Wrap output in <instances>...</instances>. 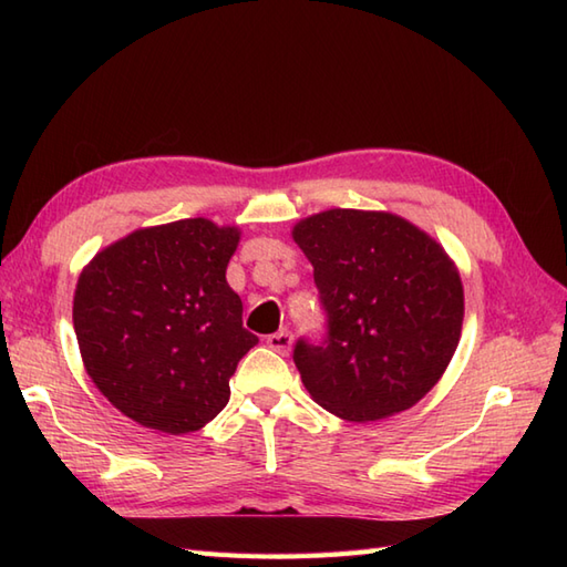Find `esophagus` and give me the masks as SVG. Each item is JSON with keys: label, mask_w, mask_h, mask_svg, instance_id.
<instances>
[{"label": "esophagus", "mask_w": 567, "mask_h": 567, "mask_svg": "<svg viewBox=\"0 0 567 567\" xmlns=\"http://www.w3.org/2000/svg\"><path fill=\"white\" fill-rule=\"evenodd\" d=\"M268 346L272 348L275 353H280V355H287L290 353V348H292V333L290 331H277V333H270L268 336Z\"/></svg>", "instance_id": "obj_1"}]
</instances>
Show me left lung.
I'll return each mask as SVG.
<instances>
[{"label": "left lung", "mask_w": 567, "mask_h": 567, "mask_svg": "<svg viewBox=\"0 0 567 567\" xmlns=\"http://www.w3.org/2000/svg\"><path fill=\"white\" fill-rule=\"evenodd\" d=\"M292 238L327 311L323 343L295 346L311 400L360 424L414 406L461 341L463 282L449 252L390 212L329 209Z\"/></svg>", "instance_id": "left-lung-1"}]
</instances>
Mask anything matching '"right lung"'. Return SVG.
<instances>
[{"instance_id":"add662e5","label":"right lung","mask_w":567,"mask_h":567,"mask_svg":"<svg viewBox=\"0 0 567 567\" xmlns=\"http://www.w3.org/2000/svg\"><path fill=\"white\" fill-rule=\"evenodd\" d=\"M240 231L209 219L138 228L100 250L72 299L82 363L124 416L189 433L221 412L258 336L226 282Z\"/></svg>"}]
</instances>
